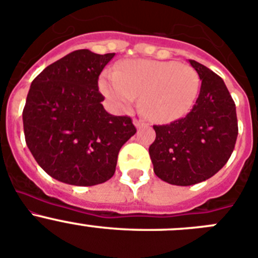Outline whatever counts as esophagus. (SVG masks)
<instances>
[{"mask_svg":"<svg viewBox=\"0 0 258 258\" xmlns=\"http://www.w3.org/2000/svg\"><path fill=\"white\" fill-rule=\"evenodd\" d=\"M134 123H135V126L138 127V128H140V127H143V126H146L145 122H143V120H140V119H134Z\"/></svg>","mask_w":258,"mask_h":258,"instance_id":"1","label":"esophagus"}]
</instances>
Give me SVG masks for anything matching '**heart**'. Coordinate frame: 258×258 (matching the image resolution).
<instances>
[{"instance_id": "heart-1", "label": "heart", "mask_w": 258, "mask_h": 258, "mask_svg": "<svg viewBox=\"0 0 258 258\" xmlns=\"http://www.w3.org/2000/svg\"><path fill=\"white\" fill-rule=\"evenodd\" d=\"M199 87L192 67L161 60H128L100 80L101 92L119 110L134 105L141 95V109L155 123L185 117L196 104Z\"/></svg>"}]
</instances>
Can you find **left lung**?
I'll use <instances>...</instances> for the list:
<instances>
[{
  "mask_svg": "<svg viewBox=\"0 0 258 258\" xmlns=\"http://www.w3.org/2000/svg\"><path fill=\"white\" fill-rule=\"evenodd\" d=\"M202 81L196 104L184 118L153 126L149 146L154 173L168 184L189 186L212 177L229 161L238 136L235 103L221 77L189 60Z\"/></svg>",
  "mask_w": 258,
  "mask_h": 258,
  "instance_id": "left-lung-1",
  "label": "left lung"
}]
</instances>
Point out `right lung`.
<instances>
[{
    "instance_id": "obj_1",
    "label": "right lung",
    "mask_w": 258,
    "mask_h": 258,
    "mask_svg": "<svg viewBox=\"0 0 258 258\" xmlns=\"http://www.w3.org/2000/svg\"><path fill=\"white\" fill-rule=\"evenodd\" d=\"M115 54L77 50L33 80L24 110L25 143L46 173L76 186L103 184L120 148L136 134L127 115L109 114L97 80Z\"/></svg>"
}]
</instances>
